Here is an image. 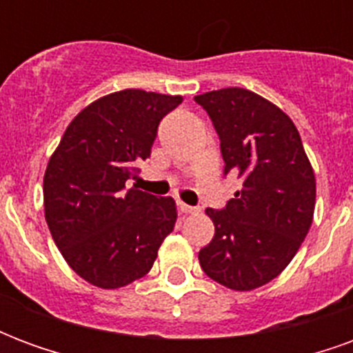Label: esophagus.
I'll return each instance as SVG.
<instances>
[{
    "label": "esophagus",
    "mask_w": 353,
    "mask_h": 353,
    "mask_svg": "<svg viewBox=\"0 0 353 353\" xmlns=\"http://www.w3.org/2000/svg\"><path fill=\"white\" fill-rule=\"evenodd\" d=\"M177 206H179V212H181V214H199V212H200L199 208L187 206V204H185V202H179V204H177Z\"/></svg>",
    "instance_id": "34e87169"
}]
</instances>
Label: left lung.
I'll list each match as a JSON object with an SVG mask.
<instances>
[{"mask_svg":"<svg viewBox=\"0 0 353 353\" xmlns=\"http://www.w3.org/2000/svg\"><path fill=\"white\" fill-rule=\"evenodd\" d=\"M194 100L214 121L225 172L244 179L225 210H206L215 234L200 250V266L225 288L252 291L280 276L308 234L314 168L293 121L270 100L240 87Z\"/></svg>","mask_w":353,"mask_h":353,"instance_id":"left-lung-1","label":"left lung"}]
</instances>
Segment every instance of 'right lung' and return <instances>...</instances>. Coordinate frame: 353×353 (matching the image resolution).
Segmentation results:
<instances>
[{"instance_id":"1","label":"right lung","mask_w":353,"mask_h":353,"mask_svg":"<svg viewBox=\"0 0 353 353\" xmlns=\"http://www.w3.org/2000/svg\"><path fill=\"white\" fill-rule=\"evenodd\" d=\"M181 96L126 88L81 109L43 177L45 219L65 263L83 280L119 289L143 278L177 219L172 196L124 191L149 159L161 119Z\"/></svg>"}]
</instances>
